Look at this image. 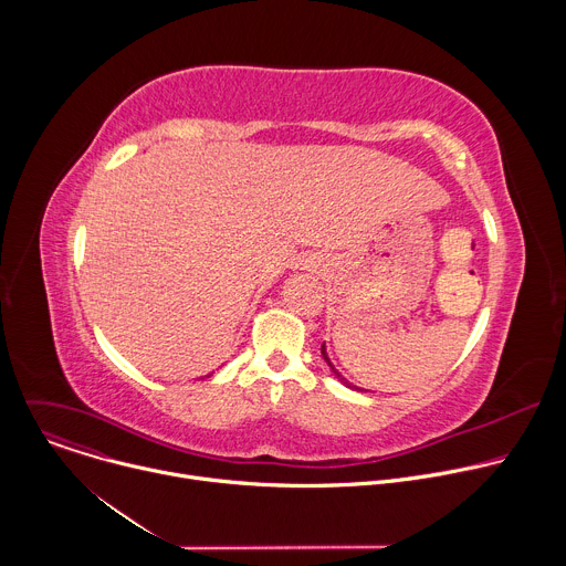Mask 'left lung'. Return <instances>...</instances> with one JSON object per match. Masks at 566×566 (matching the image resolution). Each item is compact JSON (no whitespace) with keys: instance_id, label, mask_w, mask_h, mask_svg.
<instances>
[{"instance_id":"obj_1","label":"left lung","mask_w":566,"mask_h":566,"mask_svg":"<svg viewBox=\"0 0 566 566\" xmlns=\"http://www.w3.org/2000/svg\"><path fill=\"white\" fill-rule=\"evenodd\" d=\"M319 354H322V358H325V363H327V367L332 369V374L345 385V387H349V389H358V391H367V389H363V387H358V385H354V382H349L336 367H334V363H332V358H329V354H327V343H322V349H319Z\"/></svg>"}]
</instances>
